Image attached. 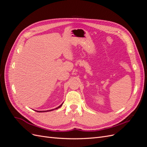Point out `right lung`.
Masks as SVG:
<instances>
[{"mask_svg": "<svg viewBox=\"0 0 147 147\" xmlns=\"http://www.w3.org/2000/svg\"><path fill=\"white\" fill-rule=\"evenodd\" d=\"M63 103L61 105H59V107H56V109H59V108H60L63 105ZM55 109H52V110H45V111H37L36 110V112H49V111H52V110H55Z\"/></svg>", "mask_w": 147, "mask_h": 147, "instance_id": "add662e5", "label": "right lung"}]
</instances>
